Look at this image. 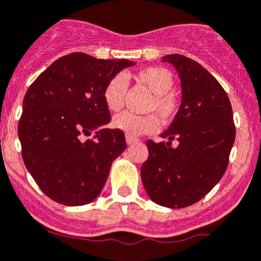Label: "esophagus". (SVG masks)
<instances>
[{
	"instance_id": "obj_1",
	"label": "esophagus",
	"mask_w": 261,
	"mask_h": 261,
	"mask_svg": "<svg viewBox=\"0 0 261 261\" xmlns=\"http://www.w3.org/2000/svg\"><path fill=\"white\" fill-rule=\"evenodd\" d=\"M125 140H126V143H128V145H133V143L138 142V138L133 137V136H129V135L125 136Z\"/></svg>"
}]
</instances>
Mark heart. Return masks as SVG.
<instances>
[{
    "label": "heart",
    "mask_w": 261,
    "mask_h": 261,
    "mask_svg": "<svg viewBox=\"0 0 261 261\" xmlns=\"http://www.w3.org/2000/svg\"><path fill=\"white\" fill-rule=\"evenodd\" d=\"M133 77L154 93L147 105V111L158 114L164 123L173 120L178 111V101L171 92L174 83L172 73L164 67H146L136 72ZM125 94V77L123 75L114 76L103 89V101L107 109L114 112L119 111L124 106ZM112 125L129 136H140L156 132L159 120L154 114L135 115L132 112H121L115 116Z\"/></svg>",
    "instance_id": "1"
}]
</instances>
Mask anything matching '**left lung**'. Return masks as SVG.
<instances>
[{"instance_id": "8db88e82", "label": "left lung", "mask_w": 261, "mask_h": 261, "mask_svg": "<svg viewBox=\"0 0 261 261\" xmlns=\"http://www.w3.org/2000/svg\"><path fill=\"white\" fill-rule=\"evenodd\" d=\"M176 68L182 98L177 115L162 133L167 142H146L141 167L147 195L156 204L184 208L199 202L221 180L236 138L230 101L219 81L198 62L181 54L163 57ZM178 141L177 147L171 141Z\"/></svg>"}]
</instances>
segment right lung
I'll return each instance as SVG.
<instances>
[{"instance_id": "obj_1", "label": "right lung", "mask_w": 261, "mask_h": 261, "mask_svg": "<svg viewBox=\"0 0 261 261\" xmlns=\"http://www.w3.org/2000/svg\"><path fill=\"white\" fill-rule=\"evenodd\" d=\"M135 62L71 53L57 59L28 88L18 124L21 156L42 193L64 205L99 195L111 164L126 149L103 101L106 84ZM95 132L93 139L83 135Z\"/></svg>"}]
</instances>
